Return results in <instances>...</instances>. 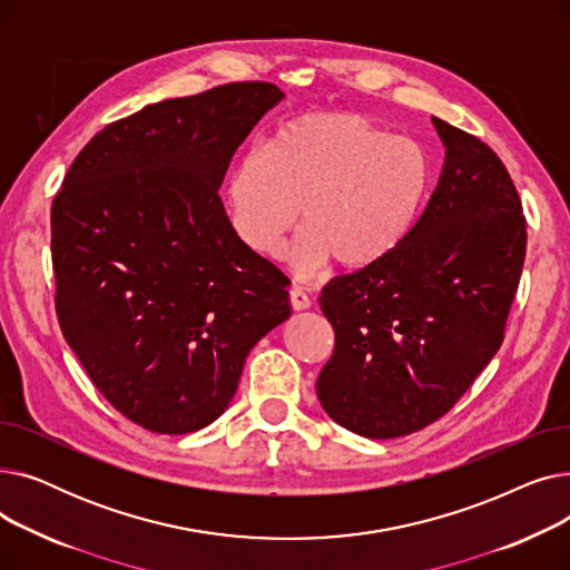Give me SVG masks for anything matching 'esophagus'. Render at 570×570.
Returning a JSON list of instances; mask_svg holds the SVG:
<instances>
[{"instance_id":"34e87169","label":"esophagus","mask_w":570,"mask_h":570,"mask_svg":"<svg viewBox=\"0 0 570 570\" xmlns=\"http://www.w3.org/2000/svg\"><path fill=\"white\" fill-rule=\"evenodd\" d=\"M288 297H291V307H293L295 312L309 309V305H312L309 295H307V293H305L301 286H291V291H288Z\"/></svg>"}]
</instances>
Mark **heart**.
Listing matches in <instances>:
<instances>
[{
	"label": "heart",
	"mask_w": 570,
	"mask_h": 570,
	"mask_svg": "<svg viewBox=\"0 0 570 570\" xmlns=\"http://www.w3.org/2000/svg\"><path fill=\"white\" fill-rule=\"evenodd\" d=\"M430 191L423 147L387 134L370 117L344 110L305 112L282 125L265 149L239 157L224 187L228 226L256 256L286 252L297 275L312 277L333 258L365 269L395 254Z\"/></svg>",
	"instance_id": "b5f03b06"
}]
</instances>
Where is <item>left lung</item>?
Wrapping results in <instances>:
<instances>
[{
  "label": "left lung",
  "instance_id": "1",
  "mask_svg": "<svg viewBox=\"0 0 570 570\" xmlns=\"http://www.w3.org/2000/svg\"><path fill=\"white\" fill-rule=\"evenodd\" d=\"M439 185L402 247L335 277L318 297L335 351L316 395L342 428L395 439L432 425L503 342L527 254L522 200L501 159L432 117Z\"/></svg>",
  "mask_w": 570,
  "mask_h": 570
}]
</instances>
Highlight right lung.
<instances>
[{"mask_svg": "<svg viewBox=\"0 0 570 570\" xmlns=\"http://www.w3.org/2000/svg\"><path fill=\"white\" fill-rule=\"evenodd\" d=\"M282 99L249 80L145 106L80 149L52 200L59 327L149 432L217 421L254 344L291 316L284 273L237 243L219 198L235 149Z\"/></svg>", "mask_w": 570, "mask_h": 570, "instance_id": "obj_1", "label": "right lung"}]
</instances>
